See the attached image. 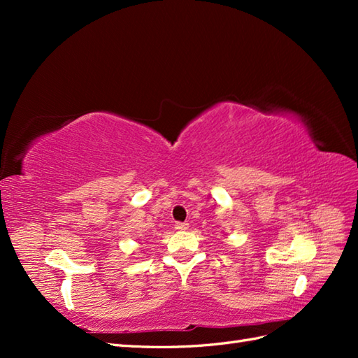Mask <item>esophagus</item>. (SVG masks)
<instances>
[{
	"label": "esophagus",
	"mask_w": 358,
	"mask_h": 358,
	"mask_svg": "<svg viewBox=\"0 0 358 358\" xmlns=\"http://www.w3.org/2000/svg\"><path fill=\"white\" fill-rule=\"evenodd\" d=\"M175 229H177V231H187L189 223H175Z\"/></svg>",
	"instance_id": "34e87169"
}]
</instances>
